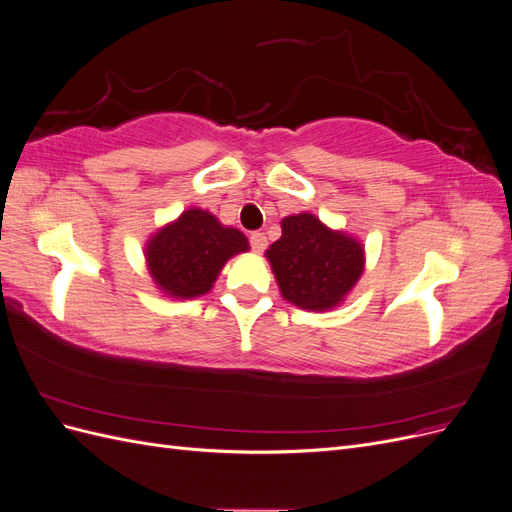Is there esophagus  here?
I'll return each instance as SVG.
<instances>
[{"mask_svg":"<svg viewBox=\"0 0 512 512\" xmlns=\"http://www.w3.org/2000/svg\"><path fill=\"white\" fill-rule=\"evenodd\" d=\"M250 245H252V250L254 252H265L267 250V237H265V232H252L250 235Z\"/></svg>","mask_w":512,"mask_h":512,"instance_id":"obj_1","label":"esophagus"}]
</instances>
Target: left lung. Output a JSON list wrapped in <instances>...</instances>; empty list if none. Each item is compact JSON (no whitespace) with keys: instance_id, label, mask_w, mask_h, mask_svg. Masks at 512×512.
Listing matches in <instances>:
<instances>
[{"instance_id":"left-lung-1","label":"left lung","mask_w":512,"mask_h":512,"mask_svg":"<svg viewBox=\"0 0 512 512\" xmlns=\"http://www.w3.org/2000/svg\"><path fill=\"white\" fill-rule=\"evenodd\" d=\"M267 258L282 297L312 312L342 301L365 262L359 241L329 230L312 213L286 218L282 237L269 247Z\"/></svg>"}]
</instances>
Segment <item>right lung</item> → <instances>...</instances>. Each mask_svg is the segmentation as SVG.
<instances>
[{"label": "right lung", "instance_id": "obj_1", "mask_svg": "<svg viewBox=\"0 0 512 512\" xmlns=\"http://www.w3.org/2000/svg\"><path fill=\"white\" fill-rule=\"evenodd\" d=\"M247 247L243 232L222 226L203 209H190L149 241L147 265L166 294L194 299L209 292L224 262Z\"/></svg>", "mask_w": 512, "mask_h": 512}]
</instances>
